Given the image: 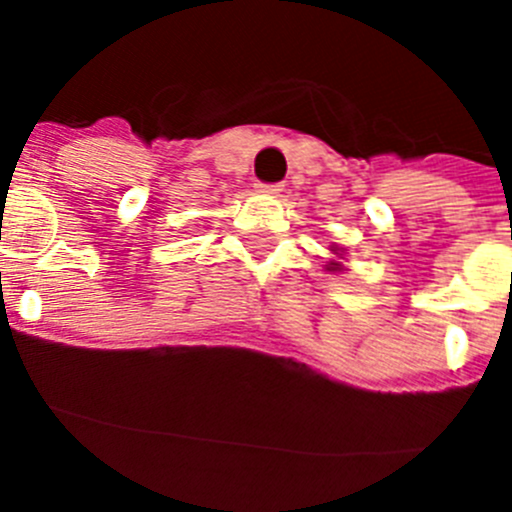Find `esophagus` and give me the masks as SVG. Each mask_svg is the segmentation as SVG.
<instances>
[{
  "mask_svg": "<svg viewBox=\"0 0 512 512\" xmlns=\"http://www.w3.org/2000/svg\"><path fill=\"white\" fill-rule=\"evenodd\" d=\"M256 192L279 194V192H282V184H256Z\"/></svg>",
  "mask_w": 512,
  "mask_h": 512,
  "instance_id": "34e87169",
  "label": "esophagus"
}]
</instances>
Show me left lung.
I'll return each instance as SVG.
<instances>
[{
    "label": "left lung",
    "mask_w": 512,
    "mask_h": 512,
    "mask_svg": "<svg viewBox=\"0 0 512 512\" xmlns=\"http://www.w3.org/2000/svg\"><path fill=\"white\" fill-rule=\"evenodd\" d=\"M330 251L338 253V246H333V248H330ZM325 269H328V271H338V269H341V264H338V261H328V264H325Z\"/></svg>",
    "instance_id": "1"
}]
</instances>
